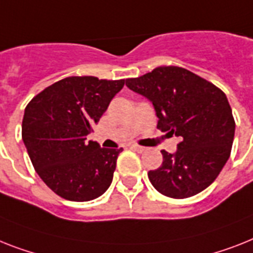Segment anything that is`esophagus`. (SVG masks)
Here are the masks:
<instances>
[{
	"instance_id": "1",
	"label": "esophagus",
	"mask_w": 253,
	"mask_h": 253,
	"mask_svg": "<svg viewBox=\"0 0 253 253\" xmlns=\"http://www.w3.org/2000/svg\"><path fill=\"white\" fill-rule=\"evenodd\" d=\"M130 149L134 150V151H137V152H143L146 150V147H143V146H139V145H130Z\"/></svg>"
}]
</instances>
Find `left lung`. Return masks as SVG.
Returning <instances> with one entry per match:
<instances>
[{
    "label": "left lung",
    "mask_w": 253,
    "mask_h": 253,
    "mask_svg": "<svg viewBox=\"0 0 253 253\" xmlns=\"http://www.w3.org/2000/svg\"><path fill=\"white\" fill-rule=\"evenodd\" d=\"M126 86L152 102L158 129L182 138L174 154L162 150L163 164L149 172L152 186L173 199L207 189L226 164L234 139L235 122L224 91L177 66L126 79Z\"/></svg>",
    "instance_id": "left-lung-1"
}]
</instances>
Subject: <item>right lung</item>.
Returning <instances> with one entry per match:
<instances>
[{
	"mask_svg": "<svg viewBox=\"0 0 253 253\" xmlns=\"http://www.w3.org/2000/svg\"><path fill=\"white\" fill-rule=\"evenodd\" d=\"M125 80L71 76L45 87L27 104L22 138L33 168L56 195L72 202L101 197L123 149L86 141Z\"/></svg>",
	"mask_w": 253,
	"mask_h": 253,
	"instance_id": "1",
	"label": "right lung"
}]
</instances>
